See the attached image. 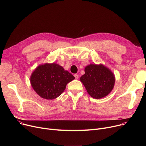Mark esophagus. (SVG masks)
I'll list each match as a JSON object with an SVG mask.
<instances>
[{"label":"esophagus","instance_id":"1","mask_svg":"<svg viewBox=\"0 0 146 146\" xmlns=\"http://www.w3.org/2000/svg\"><path fill=\"white\" fill-rule=\"evenodd\" d=\"M74 77H75V78H76V79H78V75L77 74H74Z\"/></svg>","mask_w":146,"mask_h":146}]
</instances>
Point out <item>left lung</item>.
Segmentation results:
<instances>
[{"label": "left lung", "mask_w": 146, "mask_h": 146, "mask_svg": "<svg viewBox=\"0 0 146 146\" xmlns=\"http://www.w3.org/2000/svg\"><path fill=\"white\" fill-rule=\"evenodd\" d=\"M84 71L80 81L91 97L100 99L110 93L114 88L115 77L109 68L102 64H90Z\"/></svg>", "instance_id": "left-lung-1"}]
</instances>
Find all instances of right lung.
Segmentation results:
<instances>
[{"label":"right lung","mask_w":146,"mask_h":146,"mask_svg":"<svg viewBox=\"0 0 146 146\" xmlns=\"http://www.w3.org/2000/svg\"><path fill=\"white\" fill-rule=\"evenodd\" d=\"M74 77L58 64L40 65L33 72L30 81L32 88L41 98L52 100L63 92Z\"/></svg>","instance_id":"add662e5"}]
</instances>
